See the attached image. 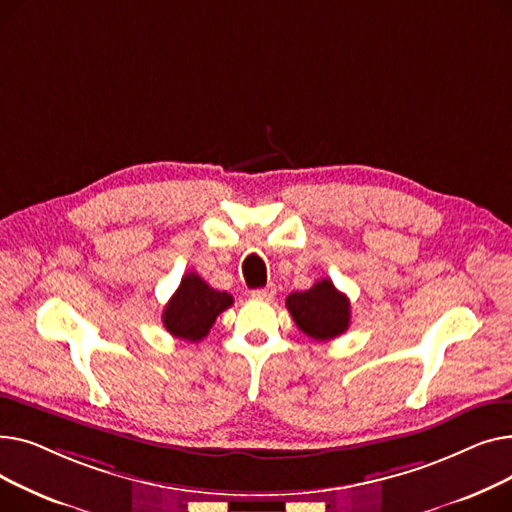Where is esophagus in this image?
Here are the masks:
<instances>
[{
  "label": "esophagus",
  "mask_w": 512,
  "mask_h": 512,
  "mask_svg": "<svg viewBox=\"0 0 512 512\" xmlns=\"http://www.w3.org/2000/svg\"><path fill=\"white\" fill-rule=\"evenodd\" d=\"M274 294H276V288H274V284H270V286H265V288L253 290L251 297L257 299V301H270V299H274Z\"/></svg>",
  "instance_id": "1"
}]
</instances>
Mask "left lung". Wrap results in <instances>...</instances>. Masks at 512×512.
<instances>
[{"mask_svg":"<svg viewBox=\"0 0 512 512\" xmlns=\"http://www.w3.org/2000/svg\"><path fill=\"white\" fill-rule=\"evenodd\" d=\"M286 307L294 324L313 340H332L351 326V303L328 278L309 290L288 294Z\"/></svg>","mask_w":512,"mask_h":512,"instance_id":"obj_1","label":"left lung"}]
</instances>
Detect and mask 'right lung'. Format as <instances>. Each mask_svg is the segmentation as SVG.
Returning a JSON list of instances; mask_svg holds the SVG:
<instances>
[{
  "mask_svg": "<svg viewBox=\"0 0 512 512\" xmlns=\"http://www.w3.org/2000/svg\"><path fill=\"white\" fill-rule=\"evenodd\" d=\"M232 303V294L215 290L199 274L188 272L182 276V282L168 301L161 319L172 336L199 342L209 334L215 317Z\"/></svg>",
  "mask_w": 512,
  "mask_h": 512,
  "instance_id": "add662e5",
  "label": "right lung"
}]
</instances>
